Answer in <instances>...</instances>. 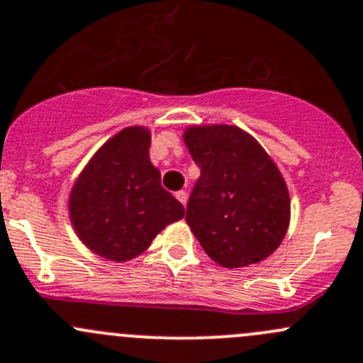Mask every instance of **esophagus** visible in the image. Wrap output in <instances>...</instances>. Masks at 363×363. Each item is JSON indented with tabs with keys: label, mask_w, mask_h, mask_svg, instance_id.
Returning <instances> with one entry per match:
<instances>
[{
	"label": "esophagus",
	"mask_w": 363,
	"mask_h": 363,
	"mask_svg": "<svg viewBox=\"0 0 363 363\" xmlns=\"http://www.w3.org/2000/svg\"><path fill=\"white\" fill-rule=\"evenodd\" d=\"M177 199L180 201V203L183 204V206H185V204H186V199H189V196H186L185 190H180V192H177Z\"/></svg>",
	"instance_id": "1"
}]
</instances>
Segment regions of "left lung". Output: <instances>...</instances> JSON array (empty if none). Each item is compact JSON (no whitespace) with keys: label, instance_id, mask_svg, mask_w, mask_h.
<instances>
[{"label":"left lung","instance_id":"obj_1","mask_svg":"<svg viewBox=\"0 0 363 363\" xmlns=\"http://www.w3.org/2000/svg\"><path fill=\"white\" fill-rule=\"evenodd\" d=\"M183 141L201 169L185 220L209 259L227 269L267 259L290 223L289 189L274 160L236 125H192Z\"/></svg>","mask_w":363,"mask_h":363}]
</instances>
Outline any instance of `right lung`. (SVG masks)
<instances>
[{
    "mask_svg": "<svg viewBox=\"0 0 363 363\" xmlns=\"http://www.w3.org/2000/svg\"><path fill=\"white\" fill-rule=\"evenodd\" d=\"M150 130L125 127L89 160L69 194V218L80 241L111 262L141 255L169 223L185 216L150 162Z\"/></svg>",
    "mask_w": 363,
    "mask_h": 363,
    "instance_id": "add662e5",
    "label": "right lung"
}]
</instances>
